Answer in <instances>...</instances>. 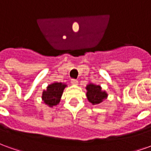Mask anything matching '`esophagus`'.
Masks as SVG:
<instances>
[{"instance_id": "obj_1", "label": "esophagus", "mask_w": 151, "mask_h": 151, "mask_svg": "<svg viewBox=\"0 0 151 151\" xmlns=\"http://www.w3.org/2000/svg\"><path fill=\"white\" fill-rule=\"evenodd\" d=\"M71 84L77 86L78 84V82L77 80H75V79H72V80H71Z\"/></svg>"}]
</instances>
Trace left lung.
<instances>
[{"label": "left lung", "instance_id": "obj_1", "mask_svg": "<svg viewBox=\"0 0 151 151\" xmlns=\"http://www.w3.org/2000/svg\"><path fill=\"white\" fill-rule=\"evenodd\" d=\"M86 97L88 101L92 105H96L101 104L102 102L108 98V93L103 91L99 85H96L92 82H89L86 86Z\"/></svg>", "mask_w": 151, "mask_h": 151}]
</instances>
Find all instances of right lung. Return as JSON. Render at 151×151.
<instances>
[{"mask_svg":"<svg viewBox=\"0 0 151 151\" xmlns=\"http://www.w3.org/2000/svg\"><path fill=\"white\" fill-rule=\"evenodd\" d=\"M67 85L63 82H55L47 86L46 90H43L42 93V100L49 108L59 104L62 96L64 90Z\"/></svg>","mask_w":151,"mask_h":151,"instance_id":"add662e5","label":"right lung"}]
</instances>
